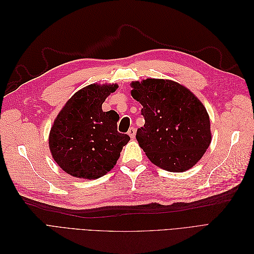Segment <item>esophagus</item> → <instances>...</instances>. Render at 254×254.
I'll return each instance as SVG.
<instances>
[{"label":"esophagus","mask_w":254,"mask_h":254,"mask_svg":"<svg viewBox=\"0 0 254 254\" xmlns=\"http://www.w3.org/2000/svg\"><path fill=\"white\" fill-rule=\"evenodd\" d=\"M128 134H129L130 137H131V139H133V137L135 136V128L134 127H130L129 130H128Z\"/></svg>","instance_id":"34e87169"}]
</instances>
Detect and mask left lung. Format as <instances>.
I'll return each instance as SVG.
<instances>
[{
    "mask_svg": "<svg viewBox=\"0 0 254 254\" xmlns=\"http://www.w3.org/2000/svg\"><path fill=\"white\" fill-rule=\"evenodd\" d=\"M131 95L143 106L145 124L136 140L151 162L179 173L193 167L211 143L210 118L186 87L168 79L131 82Z\"/></svg>",
    "mask_w": 254,
    "mask_h": 254,
    "instance_id": "obj_1",
    "label": "left lung"
}]
</instances>
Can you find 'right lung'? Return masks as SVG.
I'll list each match as a JSON object with an SVG mask.
<instances>
[{"instance_id": "add662e5", "label": "right lung", "mask_w": 254, "mask_h": 254, "mask_svg": "<svg viewBox=\"0 0 254 254\" xmlns=\"http://www.w3.org/2000/svg\"><path fill=\"white\" fill-rule=\"evenodd\" d=\"M118 84H89L68 99L51 128L49 145L55 162L76 178L97 179L117 164L130 137L118 131L119 114L104 112L105 99Z\"/></svg>"}]
</instances>
